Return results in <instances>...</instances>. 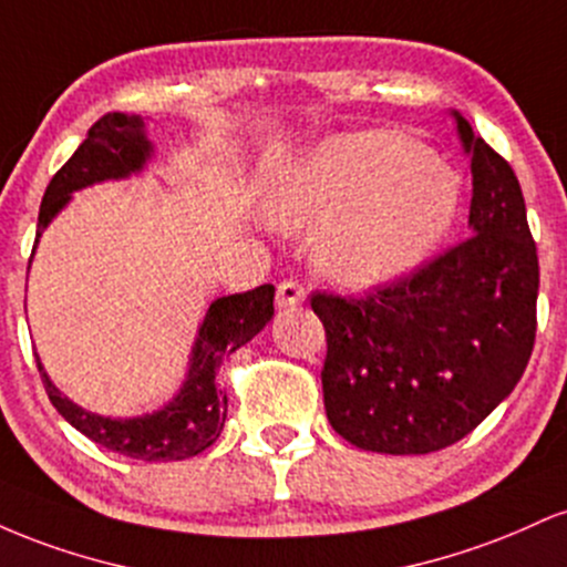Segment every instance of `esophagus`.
Masks as SVG:
<instances>
[{
	"label": "esophagus",
	"mask_w": 567,
	"mask_h": 567,
	"mask_svg": "<svg viewBox=\"0 0 567 567\" xmlns=\"http://www.w3.org/2000/svg\"><path fill=\"white\" fill-rule=\"evenodd\" d=\"M303 298H306V290L298 282H292V279H285V282L277 285V306H279V309H290V306L303 303Z\"/></svg>",
	"instance_id": "1"
}]
</instances>
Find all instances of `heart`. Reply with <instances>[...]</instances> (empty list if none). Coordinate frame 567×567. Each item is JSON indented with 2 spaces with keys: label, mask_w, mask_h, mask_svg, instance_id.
<instances>
[{
  "label": "heart",
  "mask_w": 567,
  "mask_h": 567,
  "mask_svg": "<svg viewBox=\"0 0 567 567\" xmlns=\"http://www.w3.org/2000/svg\"><path fill=\"white\" fill-rule=\"evenodd\" d=\"M461 207V178L424 143L360 130L292 154L271 173L266 210L279 229H317V264L347 288L413 275Z\"/></svg>",
  "instance_id": "1"
}]
</instances>
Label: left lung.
Wrapping results in <instances>:
<instances>
[{
	"mask_svg": "<svg viewBox=\"0 0 567 567\" xmlns=\"http://www.w3.org/2000/svg\"><path fill=\"white\" fill-rule=\"evenodd\" d=\"M453 120L472 162L470 237L365 298L311 296L328 336V421L362 451L453 445L512 394L530 360L538 256L523 188L464 116Z\"/></svg>",
	"mask_w": 567,
	"mask_h": 567,
	"instance_id": "1",
	"label": "left lung"
}]
</instances>
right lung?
<instances>
[{
	"label": "right lung",
	"instance_id": "1",
	"mask_svg": "<svg viewBox=\"0 0 567 567\" xmlns=\"http://www.w3.org/2000/svg\"><path fill=\"white\" fill-rule=\"evenodd\" d=\"M152 157L154 146L146 135V122L138 114L127 116L114 112L101 116L90 127L82 146L50 181L39 207L37 243L58 213L69 205L71 194L103 181L130 178L141 173ZM271 317H275V285L216 298L194 338L186 379L178 394L165 408L135 419L90 413L61 394L39 362V354L37 368L50 402L84 437L135 461H184L210 447L224 429L229 400L216 383L220 360L261 333Z\"/></svg>",
	"mask_w": 567,
	"mask_h": 567
}]
</instances>
